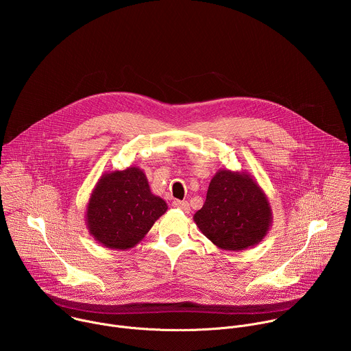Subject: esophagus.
Here are the masks:
<instances>
[{
    "label": "esophagus",
    "instance_id": "obj_1",
    "mask_svg": "<svg viewBox=\"0 0 351 351\" xmlns=\"http://www.w3.org/2000/svg\"><path fill=\"white\" fill-rule=\"evenodd\" d=\"M172 206H173L175 208L183 211V213H189V211H190V206H189L187 202H179V199H176V202L172 203Z\"/></svg>",
    "mask_w": 351,
    "mask_h": 351
}]
</instances>
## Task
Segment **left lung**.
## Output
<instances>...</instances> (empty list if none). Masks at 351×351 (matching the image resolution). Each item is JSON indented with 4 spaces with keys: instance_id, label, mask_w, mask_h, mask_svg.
Segmentation results:
<instances>
[{
    "instance_id": "obj_1",
    "label": "left lung",
    "mask_w": 351,
    "mask_h": 351,
    "mask_svg": "<svg viewBox=\"0 0 351 351\" xmlns=\"http://www.w3.org/2000/svg\"><path fill=\"white\" fill-rule=\"evenodd\" d=\"M193 219L217 247L240 252L263 241L272 225V210L252 175L225 168L213 176L206 203Z\"/></svg>"
}]
</instances>
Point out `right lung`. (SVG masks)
Segmentation results:
<instances>
[{"label": "right lung", "instance_id": "obj_1", "mask_svg": "<svg viewBox=\"0 0 351 351\" xmlns=\"http://www.w3.org/2000/svg\"><path fill=\"white\" fill-rule=\"evenodd\" d=\"M167 210L164 199L149 190L144 171L129 167L99 178L88 198L86 225L99 244L129 250L143 240Z\"/></svg>", "mask_w": 351, "mask_h": 351}]
</instances>
